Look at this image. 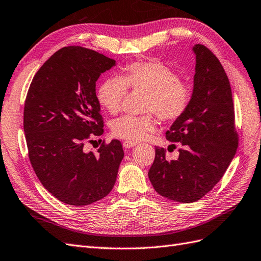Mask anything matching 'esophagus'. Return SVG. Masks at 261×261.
I'll list each match as a JSON object with an SVG mask.
<instances>
[{
  "mask_svg": "<svg viewBox=\"0 0 261 261\" xmlns=\"http://www.w3.org/2000/svg\"><path fill=\"white\" fill-rule=\"evenodd\" d=\"M137 145L136 142H128V140H125V142L123 143V146L125 148H132V147H135Z\"/></svg>",
  "mask_w": 261,
  "mask_h": 261,
  "instance_id": "34e87169",
  "label": "esophagus"
}]
</instances>
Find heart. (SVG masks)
Masks as SVG:
<instances>
[{
	"label": "heart",
	"mask_w": 261,
	"mask_h": 261,
	"mask_svg": "<svg viewBox=\"0 0 261 261\" xmlns=\"http://www.w3.org/2000/svg\"><path fill=\"white\" fill-rule=\"evenodd\" d=\"M127 89L146 93L144 116L125 115L112 122L111 128L117 138L139 142L156 129V114L161 121L172 123L186 114L192 101V88L179 79L178 73L158 60L134 62L123 73L104 80L96 91L97 101L111 114L122 108Z\"/></svg>",
	"instance_id": "1"
}]
</instances>
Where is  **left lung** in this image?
Listing matches in <instances>:
<instances>
[{"mask_svg": "<svg viewBox=\"0 0 261 261\" xmlns=\"http://www.w3.org/2000/svg\"><path fill=\"white\" fill-rule=\"evenodd\" d=\"M193 51L196 65L191 104L166 133L169 142L182 145L179 158L169 161L164 148L156 147V156L148 171L156 192L182 203L198 201L215 187L238 146L226 72L205 46L195 45Z\"/></svg>", "mask_w": 261, "mask_h": 261, "instance_id": "8db88e82", "label": "left lung"}]
</instances>
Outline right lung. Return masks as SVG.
I'll use <instances>...</instances> for the list:
<instances>
[{
	"label": "right lung",
	"instance_id": "add662e5",
	"mask_svg": "<svg viewBox=\"0 0 261 261\" xmlns=\"http://www.w3.org/2000/svg\"><path fill=\"white\" fill-rule=\"evenodd\" d=\"M114 66V59L91 49L63 47L40 67L28 89V157L41 185L69 205L92 204L115 185L124 157L121 142L103 140L96 153L84 149L104 132L95 82Z\"/></svg>",
	"mask_w": 261,
	"mask_h": 261
}]
</instances>
